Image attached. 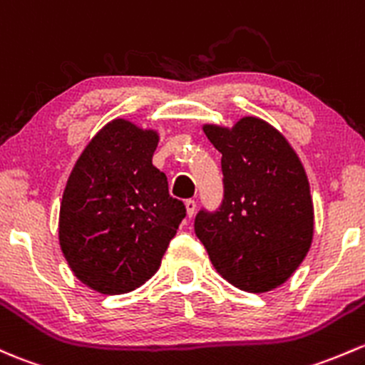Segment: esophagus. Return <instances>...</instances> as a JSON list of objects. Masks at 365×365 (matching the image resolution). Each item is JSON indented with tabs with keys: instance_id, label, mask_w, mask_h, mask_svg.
<instances>
[{
	"instance_id": "1",
	"label": "esophagus",
	"mask_w": 365,
	"mask_h": 365,
	"mask_svg": "<svg viewBox=\"0 0 365 365\" xmlns=\"http://www.w3.org/2000/svg\"><path fill=\"white\" fill-rule=\"evenodd\" d=\"M195 201L194 199H187L185 201V210H187V215H189V217H192V215L195 213Z\"/></svg>"
}]
</instances>
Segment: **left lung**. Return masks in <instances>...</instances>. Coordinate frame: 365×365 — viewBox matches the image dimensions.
Here are the masks:
<instances>
[{"instance_id": "1", "label": "left lung", "mask_w": 365, "mask_h": 365, "mask_svg": "<svg viewBox=\"0 0 365 365\" xmlns=\"http://www.w3.org/2000/svg\"><path fill=\"white\" fill-rule=\"evenodd\" d=\"M222 153L224 202L199 212L195 234L218 274L252 294L278 289L312 248L314 210L308 175L294 147L264 118L202 125Z\"/></svg>"}]
</instances>
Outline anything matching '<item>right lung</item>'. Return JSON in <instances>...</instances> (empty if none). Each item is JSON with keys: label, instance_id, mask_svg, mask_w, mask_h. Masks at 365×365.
<instances>
[{"label": "right lung", "instance_id": "right-lung-1", "mask_svg": "<svg viewBox=\"0 0 365 365\" xmlns=\"http://www.w3.org/2000/svg\"><path fill=\"white\" fill-rule=\"evenodd\" d=\"M159 133L128 118L103 125L68 176L59 245L73 274L99 294H128L160 267L185 217L152 164Z\"/></svg>", "mask_w": 365, "mask_h": 365}]
</instances>
